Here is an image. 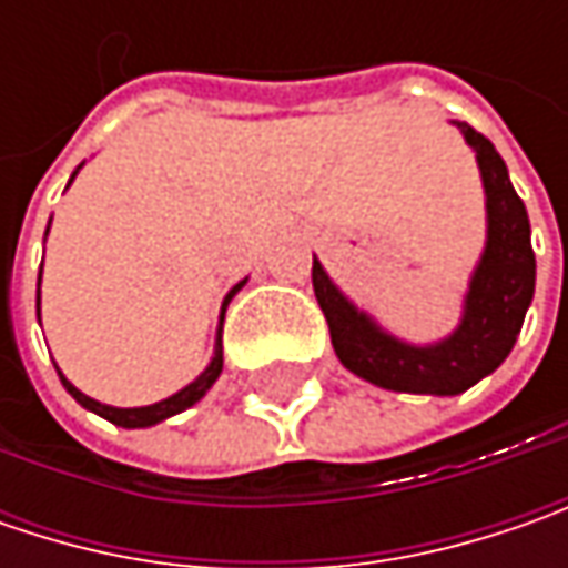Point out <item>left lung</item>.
Returning <instances> with one entry per match:
<instances>
[{
  "label": "left lung",
  "instance_id": "obj_1",
  "mask_svg": "<svg viewBox=\"0 0 568 568\" xmlns=\"http://www.w3.org/2000/svg\"><path fill=\"white\" fill-rule=\"evenodd\" d=\"M470 144L487 199V243L462 300V318L446 338L414 344L361 310L313 258V291L338 361L361 379L407 395H462L509 357L535 300V250L525 202L490 139L455 122Z\"/></svg>",
  "mask_w": 568,
  "mask_h": 568
}]
</instances>
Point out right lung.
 <instances>
[{
  "mask_svg": "<svg viewBox=\"0 0 568 568\" xmlns=\"http://www.w3.org/2000/svg\"><path fill=\"white\" fill-rule=\"evenodd\" d=\"M78 170H81V166H78ZM75 173H72V180H75ZM72 180H69V183H72ZM50 221H53V217H50ZM47 233H50V227H47ZM243 284H246V277H243L240 284H233V287H230V294L224 296L221 322H217V338H214V357H211V363L205 366V373H202V376H195V379L189 382L186 388H180L176 395H170V398H164V402L144 404V407H113V404H100L94 402V398H88L84 392H78L75 385L65 379V376L59 373V366H55V373H59V379H62V385H65V392H69L81 407H88V410H94V414L103 417V420H110V424H116V426H125V429H144V426L164 424L166 417H173V414H183L186 407H192V404L205 398V392L214 385V382H217L221 369H224V344H221V335H224V313H227L230 300L243 291ZM37 318H40V281H37Z\"/></svg>",
  "mask_w": 568,
  "mask_h": 568,
  "instance_id": "right-lung-1",
  "label": "right lung"
}]
</instances>
